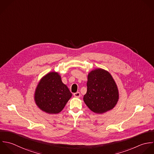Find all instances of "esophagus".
<instances>
[{
  "mask_svg": "<svg viewBox=\"0 0 154 154\" xmlns=\"http://www.w3.org/2000/svg\"><path fill=\"white\" fill-rule=\"evenodd\" d=\"M74 96L75 97L79 98V97L81 96V95H80V92H75V93H74Z\"/></svg>",
  "mask_w": 154,
  "mask_h": 154,
  "instance_id": "obj_1",
  "label": "esophagus"
}]
</instances>
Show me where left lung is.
I'll list each match as a JSON object with an SVG mask.
<instances>
[{"instance_id": "obj_1", "label": "left lung", "mask_w": 154, "mask_h": 154, "mask_svg": "<svg viewBox=\"0 0 154 154\" xmlns=\"http://www.w3.org/2000/svg\"><path fill=\"white\" fill-rule=\"evenodd\" d=\"M119 100L118 86L112 75L101 68L88 75L87 92L83 100L93 112L102 114L113 109Z\"/></svg>"}]
</instances>
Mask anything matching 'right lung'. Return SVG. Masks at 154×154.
Instances as JSON below:
<instances>
[{"label":"right lung","instance_id":"add662e5","mask_svg":"<svg viewBox=\"0 0 154 154\" xmlns=\"http://www.w3.org/2000/svg\"><path fill=\"white\" fill-rule=\"evenodd\" d=\"M72 94L61 80L56 72H50L44 75L38 84L35 92V101L43 112L49 114L60 112Z\"/></svg>","mask_w":154,"mask_h":154}]
</instances>
